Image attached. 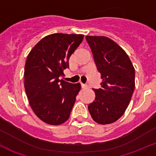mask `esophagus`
<instances>
[{
    "instance_id": "obj_1",
    "label": "esophagus",
    "mask_w": 156,
    "mask_h": 156,
    "mask_svg": "<svg viewBox=\"0 0 156 156\" xmlns=\"http://www.w3.org/2000/svg\"><path fill=\"white\" fill-rule=\"evenodd\" d=\"M81 88H88V85H85V84H82V83H81Z\"/></svg>"
}]
</instances>
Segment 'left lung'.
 <instances>
[{
    "mask_svg": "<svg viewBox=\"0 0 156 156\" xmlns=\"http://www.w3.org/2000/svg\"><path fill=\"white\" fill-rule=\"evenodd\" d=\"M100 73L101 88H93L95 100L88 105L92 118L108 124L120 118L128 106L135 87V71L125 51L106 36L85 37Z\"/></svg>",
    "mask_w": 156,
    "mask_h": 156,
    "instance_id": "left-lung-1",
    "label": "left lung"
}]
</instances>
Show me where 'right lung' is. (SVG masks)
I'll return each instance as SVG.
<instances>
[{
	"label": "right lung",
	"instance_id": "obj_1",
	"mask_svg": "<svg viewBox=\"0 0 156 156\" xmlns=\"http://www.w3.org/2000/svg\"><path fill=\"white\" fill-rule=\"evenodd\" d=\"M83 35L54 33L32 49L25 65V89L35 114L45 123L59 125L69 118L80 83L60 80Z\"/></svg>",
	"mask_w": 156,
	"mask_h": 156
}]
</instances>
